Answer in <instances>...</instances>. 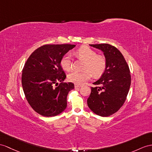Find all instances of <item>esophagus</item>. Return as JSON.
<instances>
[{
  "label": "esophagus",
  "mask_w": 152,
  "mask_h": 152,
  "mask_svg": "<svg viewBox=\"0 0 152 152\" xmlns=\"http://www.w3.org/2000/svg\"><path fill=\"white\" fill-rule=\"evenodd\" d=\"M74 86H75V88H80L81 86H82V85L78 84H74Z\"/></svg>",
  "instance_id": "esophagus-1"
}]
</instances>
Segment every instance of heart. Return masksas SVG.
Returning a JSON list of instances; mask_svg holds the SVG:
<instances>
[{
	"mask_svg": "<svg viewBox=\"0 0 152 152\" xmlns=\"http://www.w3.org/2000/svg\"><path fill=\"white\" fill-rule=\"evenodd\" d=\"M75 55L85 61L84 65V72H79L72 71L68 73V80L75 84H83L90 80L92 76L95 77L101 76L106 68V60L102 55H97V53L88 46H83L75 52ZM61 66L62 69L69 71L72 67L71 54H65L61 60Z\"/></svg>",
	"mask_w": 152,
	"mask_h": 152,
	"instance_id": "1",
	"label": "heart"
}]
</instances>
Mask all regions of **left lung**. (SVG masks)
<instances>
[{"label":"left lung","mask_w":152,"mask_h":152,"mask_svg":"<svg viewBox=\"0 0 152 152\" xmlns=\"http://www.w3.org/2000/svg\"><path fill=\"white\" fill-rule=\"evenodd\" d=\"M101 50L106 60V68L93 84L87 104L92 112L101 117H108L123 105L131 84L130 72L120 51L110 44H90Z\"/></svg>","instance_id":"1"}]
</instances>
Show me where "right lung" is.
<instances>
[{
  "label": "right lung",
  "mask_w": 152,
  "mask_h": 152,
  "mask_svg": "<svg viewBox=\"0 0 152 152\" xmlns=\"http://www.w3.org/2000/svg\"><path fill=\"white\" fill-rule=\"evenodd\" d=\"M75 47V44L44 45L33 51L24 64V93L31 108L42 116H56L66 108L67 95L74 84L63 83L66 75L61 60Z\"/></svg>",
  "instance_id": "add662e5"
}]
</instances>
